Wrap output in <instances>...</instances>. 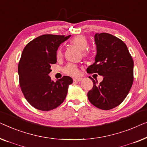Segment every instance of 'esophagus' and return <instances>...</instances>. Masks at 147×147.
I'll return each mask as SVG.
<instances>
[{
  "label": "esophagus",
  "mask_w": 147,
  "mask_h": 147,
  "mask_svg": "<svg viewBox=\"0 0 147 147\" xmlns=\"http://www.w3.org/2000/svg\"><path fill=\"white\" fill-rule=\"evenodd\" d=\"M82 80V78H81V77H78V78H74V81H75V82H80Z\"/></svg>",
  "instance_id": "esophagus-1"
}]
</instances>
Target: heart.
<instances>
[{
    "label": "heart",
    "mask_w": 147,
    "mask_h": 147,
    "mask_svg": "<svg viewBox=\"0 0 147 147\" xmlns=\"http://www.w3.org/2000/svg\"><path fill=\"white\" fill-rule=\"evenodd\" d=\"M71 43L74 46L77 47L80 51H82V55L84 57H87L89 56L90 53L88 51H86L85 49L88 47V42L86 38L83 36H76L71 40ZM63 55L61 49H59L57 53V58H61ZM64 72L65 73L69 74V75L74 76L78 74V71L77 67L76 65H73V64H69L67 65L64 69Z\"/></svg>",
    "instance_id": "1"
}]
</instances>
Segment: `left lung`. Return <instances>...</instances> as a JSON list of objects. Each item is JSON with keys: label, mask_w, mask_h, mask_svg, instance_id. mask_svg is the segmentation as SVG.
Masks as SVG:
<instances>
[{"label": "left lung", "mask_w": 147, "mask_h": 147, "mask_svg": "<svg viewBox=\"0 0 147 147\" xmlns=\"http://www.w3.org/2000/svg\"><path fill=\"white\" fill-rule=\"evenodd\" d=\"M96 55L93 65L86 71L103 76L98 84L93 78V87L87 94L90 102L97 108L110 110L125 100L133 82L134 62L127 45L109 33L94 34Z\"/></svg>", "instance_id": "left-lung-1"}]
</instances>
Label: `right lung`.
I'll use <instances>...</instances> for the list:
<instances>
[{"mask_svg": "<svg viewBox=\"0 0 147 147\" xmlns=\"http://www.w3.org/2000/svg\"><path fill=\"white\" fill-rule=\"evenodd\" d=\"M71 35L44 34L33 39L22 51L18 63L20 86L26 100L35 109L49 111L63 102L73 78L65 76L54 81L49 76L57 63L60 45Z\"/></svg>", "mask_w": 147, "mask_h": 147, "instance_id": "obj_1", "label": "right lung"}]
</instances>
